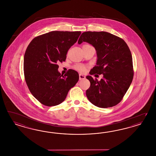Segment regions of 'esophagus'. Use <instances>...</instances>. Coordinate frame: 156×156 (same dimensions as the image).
Returning a JSON list of instances; mask_svg holds the SVG:
<instances>
[{"mask_svg": "<svg viewBox=\"0 0 156 156\" xmlns=\"http://www.w3.org/2000/svg\"><path fill=\"white\" fill-rule=\"evenodd\" d=\"M86 79V76L83 75L81 74H79V79L80 80H83V79Z\"/></svg>", "mask_w": 156, "mask_h": 156, "instance_id": "34e87169", "label": "esophagus"}]
</instances>
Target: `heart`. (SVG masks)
I'll list each match as a JSON object with an SVG mask.
<instances>
[{
  "instance_id": "b5f03b06",
  "label": "heart",
  "mask_w": 156,
  "mask_h": 156,
  "mask_svg": "<svg viewBox=\"0 0 156 156\" xmlns=\"http://www.w3.org/2000/svg\"><path fill=\"white\" fill-rule=\"evenodd\" d=\"M75 69L76 70H78L81 73H83L86 71V66L83 64H77L75 66Z\"/></svg>"
}]
</instances>
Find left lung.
<instances>
[{"mask_svg":"<svg viewBox=\"0 0 156 156\" xmlns=\"http://www.w3.org/2000/svg\"><path fill=\"white\" fill-rule=\"evenodd\" d=\"M86 42L96 50V66L90 74H103L101 81L90 76L86 95L94 105L108 108L118 105L128 90L133 79L134 71L130 50L125 41L106 31H86L81 34L78 44Z\"/></svg>","mask_w":156,"mask_h":156,"instance_id":"1","label":"left lung"}]
</instances>
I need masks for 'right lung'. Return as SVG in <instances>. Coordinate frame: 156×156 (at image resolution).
<instances>
[{
    "instance_id": "obj_1",
    "label": "right lung",
    "mask_w": 156,
    "mask_h": 156,
    "mask_svg": "<svg viewBox=\"0 0 156 156\" xmlns=\"http://www.w3.org/2000/svg\"><path fill=\"white\" fill-rule=\"evenodd\" d=\"M81 33L53 31L35 37L27 46L23 61L26 83L31 94L42 105H60L79 80L78 73L73 69L61 75L57 63L66 61L68 51Z\"/></svg>"
}]
</instances>
